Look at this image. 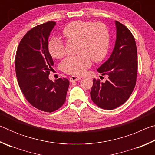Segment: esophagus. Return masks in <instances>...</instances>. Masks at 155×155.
Listing matches in <instances>:
<instances>
[{"label": "esophagus", "mask_w": 155, "mask_h": 155, "mask_svg": "<svg viewBox=\"0 0 155 155\" xmlns=\"http://www.w3.org/2000/svg\"><path fill=\"white\" fill-rule=\"evenodd\" d=\"M81 79V77H77V76H72L70 78V82H73V81H77Z\"/></svg>", "instance_id": "esophagus-1"}]
</instances>
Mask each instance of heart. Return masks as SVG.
I'll return each instance as SVG.
<instances>
[{"label":"heart","mask_w":155,"mask_h":155,"mask_svg":"<svg viewBox=\"0 0 155 155\" xmlns=\"http://www.w3.org/2000/svg\"><path fill=\"white\" fill-rule=\"evenodd\" d=\"M62 33L67 40H78V55L67 57L61 63V69L65 73L78 75L91 65V58L99 61L106 55L109 48V33L103 23L86 21H74L64 28ZM51 56L61 59L65 54V44L61 38L52 36L48 42Z\"/></svg>","instance_id":"heart-1"}]
</instances>
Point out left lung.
Here are the masks:
<instances>
[{
  "instance_id": "1",
  "label": "left lung",
  "mask_w": 155,
  "mask_h": 155,
  "mask_svg": "<svg viewBox=\"0 0 155 155\" xmlns=\"http://www.w3.org/2000/svg\"><path fill=\"white\" fill-rule=\"evenodd\" d=\"M116 40L107 61L97 70L108 80L101 83L94 79L90 95L99 107L112 110L122 105L129 98L136 83L137 52L134 37L124 25L115 21Z\"/></svg>"
}]
</instances>
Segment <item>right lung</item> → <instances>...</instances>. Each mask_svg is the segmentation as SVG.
Wrapping results in <instances>:
<instances>
[{"instance_id":"1","label":"right lung","mask_w":155,"mask_h":155,"mask_svg":"<svg viewBox=\"0 0 155 155\" xmlns=\"http://www.w3.org/2000/svg\"><path fill=\"white\" fill-rule=\"evenodd\" d=\"M55 25L51 21L28 31L18 45L15 59L22 94L31 104L46 112L56 111L64 104L70 84L67 78L53 82L48 78L54 65L48 49V38Z\"/></svg>"}]
</instances>
